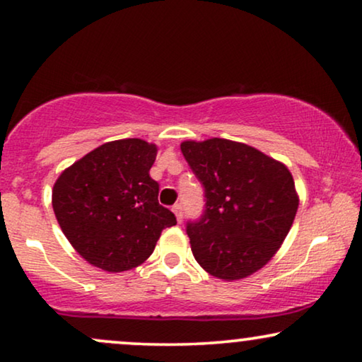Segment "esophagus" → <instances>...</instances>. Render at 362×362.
<instances>
[{
  "label": "esophagus",
  "mask_w": 362,
  "mask_h": 362,
  "mask_svg": "<svg viewBox=\"0 0 362 362\" xmlns=\"http://www.w3.org/2000/svg\"><path fill=\"white\" fill-rule=\"evenodd\" d=\"M173 212H175L176 221L181 222V221H182V207H181V204H175V206H173Z\"/></svg>",
  "instance_id": "esophagus-1"
}]
</instances>
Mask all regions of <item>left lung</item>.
<instances>
[{"instance_id": "8db88e82", "label": "left lung", "mask_w": 362, "mask_h": 362, "mask_svg": "<svg viewBox=\"0 0 362 362\" xmlns=\"http://www.w3.org/2000/svg\"><path fill=\"white\" fill-rule=\"evenodd\" d=\"M181 151L206 192L204 216L187 224L196 262L224 281L255 274L279 252L295 221L300 197L290 170L226 138L186 140Z\"/></svg>"}]
</instances>
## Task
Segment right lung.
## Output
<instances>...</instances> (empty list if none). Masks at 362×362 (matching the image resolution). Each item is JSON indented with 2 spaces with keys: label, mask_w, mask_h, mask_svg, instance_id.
Here are the masks:
<instances>
[{
  "label": "right lung",
  "mask_w": 362,
  "mask_h": 362,
  "mask_svg": "<svg viewBox=\"0 0 362 362\" xmlns=\"http://www.w3.org/2000/svg\"><path fill=\"white\" fill-rule=\"evenodd\" d=\"M158 146L140 138L103 143L54 182L52 209L64 235L98 269L125 272L153 254L161 230L176 226L150 177Z\"/></svg>",
  "instance_id": "1"
}]
</instances>
